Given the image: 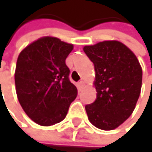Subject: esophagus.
<instances>
[{"mask_svg":"<svg viewBox=\"0 0 152 152\" xmlns=\"http://www.w3.org/2000/svg\"><path fill=\"white\" fill-rule=\"evenodd\" d=\"M84 85H85L84 81H79V82H78V84H77L78 88H79V89H82V88H83V86H84Z\"/></svg>","mask_w":152,"mask_h":152,"instance_id":"34e87169","label":"esophagus"}]
</instances>
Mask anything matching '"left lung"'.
I'll list each match as a JSON object with an SVG mask.
<instances>
[{"label":"left lung","instance_id":"8db88e82","mask_svg":"<svg viewBox=\"0 0 152 152\" xmlns=\"http://www.w3.org/2000/svg\"><path fill=\"white\" fill-rule=\"evenodd\" d=\"M84 52L94 64L97 92L96 100L86 105L87 117L97 129H114L135 108L141 89V66L136 56L118 41L86 45Z\"/></svg>","mask_w":152,"mask_h":152}]
</instances>
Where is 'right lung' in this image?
I'll return each mask as SVG.
<instances>
[{"label":"right lung","mask_w":152,"mask_h":152,"mask_svg":"<svg viewBox=\"0 0 152 152\" xmlns=\"http://www.w3.org/2000/svg\"><path fill=\"white\" fill-rule=\"evenodd\" d=\"M73 47L58 38L43 37L24 48L17 59V97L27 116L41 126L62 121L77 96L66 64Z\"/></svg>","instance_id":"right-lung-1"}]
</instances>
